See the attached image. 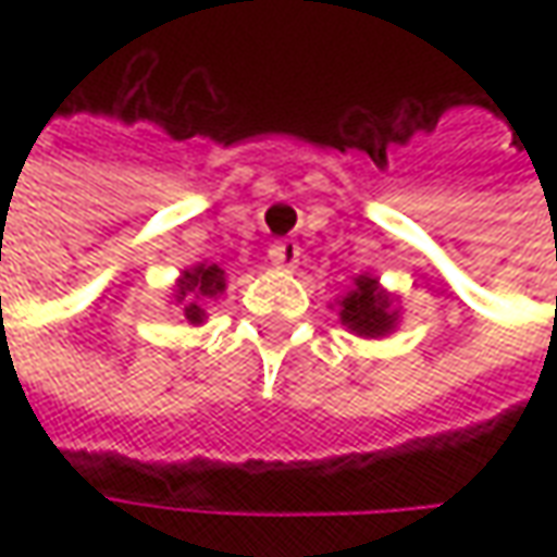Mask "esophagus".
Listing matches in <instances>:
<instances>
[{"mask_svg": "<svg viewBox=\"0 0 557 557\" xmlns=\"http://www.w3.org/2000/svg\"><path fill=\"white\" fill-rule=\"evenodd\" d=\"M269 260H272L278 269H294L297 263H300V245H297V242H290V238H285V242H275V245L269 247Z\"/></svg>", "mask_w": 557, "mask_h": 557, "instance_id": "34e87169", "label": "esophagus"}]
</instances>
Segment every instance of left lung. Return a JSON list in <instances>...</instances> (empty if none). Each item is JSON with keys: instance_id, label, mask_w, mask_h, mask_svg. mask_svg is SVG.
Segmentation results:
<instances>
[{"instance_id": "1", "label": "left lung", "mask_w": 557, "mask_h": 557, "mask_svg": "<svg viewBox=\"0 0 557 557\" xmlns=\"http://www.w3.org/2000/svg\"><path fill=\"white\" fill-rule=\"evenodd\" d=\"M341 322L356 334L377 337L394 329L396 312H391V297L377 290V282L369 275H359L356 288L341 300Z\"/></svg>"}]
</instances>
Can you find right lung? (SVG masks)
<instances>
[{
    "instance_id": "1",
    "label": "right lung",
    "mask_w": 557,
    "mask_h": 557,
    "mask_svg": "<svg viewBox=\"0 0 557 557\" xmlns=\"http://www.w3.org/2000/svg\"><path fill=\"white\" fill-rule=\"evenodd\" d=\"M225 290V278H223V269L216 267V263H201V267L188 269L183 275V282H180V300L188 297V307H185V319L188 322H201L203 310L198 304H191V294L195 297H216V294H223Z\"/></svg>"
}]
</instances>
